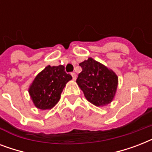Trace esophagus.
Returning a JSON list of instances; mask_svg holds the SVG:
<instances>
[{"label": "esophagus", "mask_w": 152, "mask_h": 152, "mask_svg": "<svg viewBox=\"0 0 152 152\" xmlns=\"http://www.w3.org/2000/svg\"><path fill=\"white\" fill-rule=\"evenodd\" d=\"M71 75H72V79H73L74 80H76V74L75 73V72H72Z\"/></svg>", "instance_id": "esophagus-1"}]
</instances>
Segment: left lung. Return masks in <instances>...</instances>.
<instances>
[{"label": "left lung", "mask_w": 152, "mask_h": 152, "mask_svg": "<svg viewBox=\"0 0 152 152\" xmlns=\"http://www.w3.org/2000/svg\"><path fill=\"white\" fill-rule=\"evenodd\" d=\"M82 72L76 83L88 102L104 106L113 101L118 89V77L113 70L91 57L80 64Z\"/></svg>", "instance_id": "left-lung-1"}]
</instances>
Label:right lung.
I'll list each match as a JSON object with an SVG mask.
<instances>
[{"mask_svg":"<svg viewBox=\"0 0 152 152\" xmlns=\"http://www.w3.org/2000/svg\"><path fill=\"white\" fill-rule=\"evenodd\" d=\"M72 79L71 75L65 72L63 65H47L35 76L28 88L34 106L42 110L54 107L66 83Z\"/></svg>","mask_w":152,"mask_h":152,"instance_id":"1","label":"right lung"}]
</instances>
